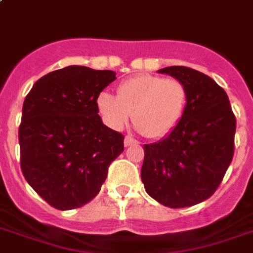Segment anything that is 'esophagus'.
<instances>
[{"instance_id": "1", "label": "esophagus", "mask_w": 253, "mask_h": 253, "mask_svg": "<svg viewBox=\"0 0 253 253\" xmlns=\"http://www.w3.org/2000/svg\"><path fill=\"white\" fill-rule=\"evenodd\" d=\"M138 143V142H136V140L134 139V138H131V136H126V138H125V146H131V144H136Z\"/></svg>"}]
</instances>
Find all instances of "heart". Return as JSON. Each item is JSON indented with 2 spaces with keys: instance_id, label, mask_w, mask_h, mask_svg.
<instances>
[{
  "instance_id": "1",
  "label": "heart",
  "mask_w": 253,
  "mask_h": 253,
  "mask_svg": "<svg viewBox=\"0 0 253 253\" xmlns=\"http://www.w3.org/2000/svg\"><path fill=\"white\" fill-rule=\"evenodd\" d=\"M186 99V87L180 81L140 74L121 82L117 96L101 92L96 106L110 127L122 128L131 114L136 128L150 139H157L178 125Z\"/></svg>"
}]
</instances>
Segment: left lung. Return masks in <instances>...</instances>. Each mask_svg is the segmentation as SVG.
Here are the masks:
<instances>
[{
    "label": "left lung",
    "mask_w": 253,
    "mask_h": 253,
    "mask_svg": "<svg viewBox=\"0 0 253 253\" xmlns=\"http://www.w3.org/2000/svg\"><path fill=\"white\" fill-rule=\"evenodd\" d=\"M180 81L187 91L178 125L157 143L144 144L140 171L146 192L169 208L191 207L216 191L234 157L235 118L227 92L198 70H158Z\"/></svg>",
    "instance_id": "left-lung-1"
}]
</instances>
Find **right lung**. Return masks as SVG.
Here are the masks:
<instances>
[{
  "label": "right lung",
  "mask_w": 253,
  "mask_h": 253,
  "mask_svg": "<svg viewBox=\"0 0 253 253\" xmlns=\"http://www.w3.org/2000/svg\"><path fill=\"white\" fill-rule=\"evenodd\" d=\"M117 80L111 70L67 66L33 84L18 139L26 182L51 207L80 208L98 195L123 136L103 125L96 98Z\"/></svg>",
  "instance_id": "right-lung-1"
}]
</instances>
